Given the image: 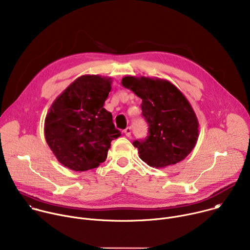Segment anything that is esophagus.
<instances>
[{
    "label": "esophagus",
    "mask_w": 250,
    "mask_h": 250,
    "mask_svg": "<svg viewBox=\"0 0 250 250\" xmlns=\"http://www.w3.org/2000/svg\"><path fill=\"white\" fill-rule=\"evenodd\" d=\"M125 134L127 137H129V136L131 135V128H130V127H126V128L125 129Z\"/></svg>",
    "instance_id": "obj_1"
}]
</instances>
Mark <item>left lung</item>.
I'll list each match as a JSON object with an SVG mask.
<instances>
[{"label":"left lung","mask_w":250,"mask_h":250,"mask_svg":"<svg viewBox=\"0 0 250 250\" xmlns=\"http://www.w3.org/2000/svg\"><path fill=\"white\" fill-rule=\"evenodd\" d=\"M122 85L142 100V116L149 125L146 140H135L139 158L165 168L184 160L199 137V121L185 95L165 79L126 75Z\"/></svg>","instance_id":"1"}]
</instances>
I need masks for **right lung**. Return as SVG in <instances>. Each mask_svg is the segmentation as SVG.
Masks as SVG:
<instances>
[{
    "instance_id": "right-lung-1",
    "label": "right lung",
    "mask_w": 250,
    "mask_h": 250,
    "mask_svg": "<svg viewBox=\"0 0 250 250\" xmlns=\"http://www.w3.org/2000/svg\"><path fill=\"white\" fill-rule=\"evenodd\" d=\"M109 76L82 75L52 103L44 121V135L56 159L73 171L100 166L111 141L121 136L113 116L104 109L112 90Z\"/></svg>"
}]
</instances>
